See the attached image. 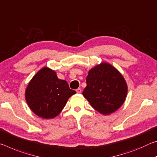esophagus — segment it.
<instances>
[{"mask_svg":"<svg viewBox=\"0 0 157 157\" xmlns=\"http://www.w3.org/2000/svg\"><path fill=\"white\" fill-rule=\"evenodd\" d=\"M76 91L77 93H81V88H77L76 90Z\"/></svg>","mask_w":157,"mask_h":157,"instance_id":"esophagus-1","label":"esophagus"}]
</instances>
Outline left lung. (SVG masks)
Wrapping results in <instances>:
<instances>
[{
  "mask_svg": "<svg viewBox=\"0 0 157 157\" xmlns=\"http://www.w3.org/2000/svg\"><path fill=\"white\" fill-rule=\"evenodd\" d=\"M83 94L100 113L109 115L122 106L127 86L121 74L112 65L103 63L89 71Z\"/></svg>",
  "mask_w": 157,
  "mask_h": 157,
  "instance_id": "left-lung-1",
  "label": "left lung"
}]
</instances>
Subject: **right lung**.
Masks as SVG:
<instances>
[{
    "label": "right lung",
    "instance_id": "1",
    "mask_svg": "<svg viewBox=\"0 0 157 157\" xmlns=\"http://www.w3.org/2000/svg\"><path fill=\"white\" fill-rule=\"evenodd\" d=\"M76 93L67 82L59 79L54 71L44 67L33 76L25 90V99L33 113L50 119L57 116L68 99Z\"/></svg>",
    "mask_w": 157,
    "mask_h": 157
}]
</instances>
